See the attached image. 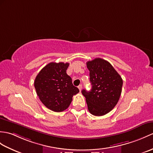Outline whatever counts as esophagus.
<instances>
[{
	"instance_id": "esophagus-1",
	"label": "esophagus",
	"mask_w": 153,
	"mask_h": 153,
	"mask_svg": "<svg viewBox=\"0 0 153 153\" xmlns=\"http://www.w3.org/2000/svg\"><path fill=\"white\" fill-rule=\"evenodd\" d=\"M77 87H78V88H79V91H81V89H82V85H79V86H78Z\"/></svg>"
}]
</instances>
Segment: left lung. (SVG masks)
Here are the masks:
<instances>
[{
    "label": "left lung",
    "instance_id": "left-lung-1",
    "mask_svg": "<svg viewBox=\"0 0 153 153\" xmlns=\"http://www.w3.org/2000/svg\"><path fill=\"white\" fill-rule=\"evenodd\" d=\"M89 70L91 91L82 90L92 115L102 116L115 108L122 92L123 79L107 60L96 58L87 62Z\"/></svg>",
    "mask_w": 153,
    "mask_h": 153
}]
</instances>
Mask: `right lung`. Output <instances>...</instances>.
<instances>
[{
  "instance_id": "obj_1",
  "label": "right lung",
  "mask_w": 153,
  "mask_h": 153,
  "mask_svg": "<svg viewBox=\"0 0 153 153\" xmlns=\"http://www.w3.org/2000/svg\"><path fill=\"white\" fill-rule=\"evenodd\" d=\"M69 63L50 62L42 68L35 78L37 95L46 108L55 112L69 107L74 95L79 92L66 74Z\"/></svg>"
}]
</instances>
